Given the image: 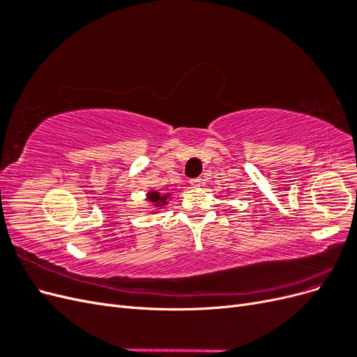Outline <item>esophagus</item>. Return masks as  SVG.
<instances>
[{"label": "esophagus", "mask_w": 357, "mask_h": 357, "mask_svg": "<svg viewBox=\"0 0 357 357\" xmlns=\"http://www.w3.org/2000/svg\"><path fill=\"white\" fill-rule=\"evenodd\" d=\"M204 185V180L202 178H193L190 180V186L192 188H201Z\"/></svg>", "instance_id": "obj_1"}]
</instances>
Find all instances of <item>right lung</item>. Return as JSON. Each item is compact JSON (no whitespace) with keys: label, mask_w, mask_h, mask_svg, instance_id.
<instances>
[{"label":"right lung","mask_w":357,"mask_h":357,"mask_svg":"<svg viewBox=\"0 0 357 357\" xmlns=\"http://www.w3.org/2000/svg\"><path fill=\"white\" fill-rule=\"evenodd\" d=\"M168 198H169V193L162 195V193H159L158 190H150L146 195V201L152 202L155 207H165V205L168 204Z\"/></svg>","instance_id":"1"}]
</instances>
